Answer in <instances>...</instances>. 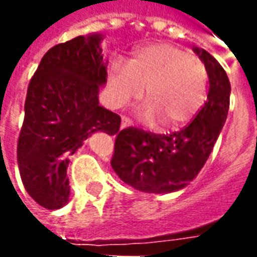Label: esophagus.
Instances as JSON below:
<instances>
[{"label":"esophagus","instance_id":"esophagus-1","mask_svg":"<svg viewBox=\"0 0 257 257\" xmlns=\"http://www.w3.org/2000/svg\"><path fill=\"white\" fill-rule=\"evenodd\" d=\"M131 123H132V121H131L128 117L122 115V118H121V128H126V126H129Z\"/></svg>","mask_w":257,"mask_h":257}]
</instances>
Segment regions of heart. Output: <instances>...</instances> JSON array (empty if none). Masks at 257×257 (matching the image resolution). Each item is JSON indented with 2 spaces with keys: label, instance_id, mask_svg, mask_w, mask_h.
<instances>
[{
  "label": "heart",
  "instance_id": "b5f03b06",
  "mask_svg": "<svg viewBox=\"0 0 257 257\" xmlns=\"http://www.w3.org/2000/svg\"><path fill=\"white\" fill-rule=\"evenodd\" d=\"M146 103L140 117L165 129L191 121L206 100L208 70L195 55L171 44H154L139 49L128 66L117 62L108 74V96L114 107L139 100Z\"/></svg>",
  "mask_w": 257,
  "mask_h": 257
}]
</instances>
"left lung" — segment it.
Instances as JSON below:
<instances>
[{
  "instance_id": "left-lung-1",
  "label": "left lung",
  "mask_w": 257,
  "mask_h": 257,
  "mask_svg": "<svg viewBox=\"0 0 257 257\" xmlns=\"http://www.w3.org/2000/svg\"><path fill=\"white\" fill-rule=\"evenodd\" d=\"M208 70V99L182 131L167 135L128 126L118 131L111 167L119 179L143 193H172L186 187L202 169L226 122L230 81L205 49H194Z\"/></svg>"
}]
</instances>
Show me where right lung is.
I'll list each match as a JSON object with an SVG mask.
<instances>
[{"mask_svg": "<svg viewBox=\"0 0 257 257\" xmlns=\"http://www.w3.org/2000/svg\"><path fill=\"white\" fill-rule=\"evenodd\" d=\"M100 40L79 36L52 47L27 86L18 165L26 191L47 209L68 201V157L93 132L119 131L121 117L97 100L107 77Z\"/></svg>", "mask_w": 257, "mask_h": 257, "instance_id": "right-lung-1", "label": "right lung"}]
</instances>
